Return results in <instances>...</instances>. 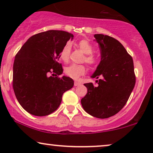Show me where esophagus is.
Instances as JSON below:
<instances>
[{
  "label": "esophagus",
  "mask_w": 153,
  "mask_h": 153,
  "mask_svg": "<svg viewBox=\"0 0 153 153\" xmlns=\"http://www.w3.org/2000/svg\"><path fill=\"white\" fill-rule=\"evenodd\" d=\"M80 84H81V83L78 82V81H74V86H78V85H79Z\"/></svg>",
  "instance_id": "obj_1"
}]
</instances>
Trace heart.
I'll return each instance as SVG.
<instances>
[{
    "instance_id": "1",
    "label": "heart",
    "mask_w": 153,
    "mask_h": 153,
    "mask_svg": "<svg viewBox=\"0 0 153 153\" xmlns=\"http://www.w3.org/2000/svg\"><path fill=\"white\" fill-rule=\"evenodd\" d=\"M79 47L85 54L83 58V61L86 62L90 65H95L97 63V58L93 55L94 51L93 45L91 42L86 39H82L78 43ZM71 53V47L70 44H66L62 48L60 53V58L64 62H67L70 58ZM86 72V68L83 65L72 64L65 68V73L74 79H78L81 76H82Z\"/></svg>"
}]
</instances>
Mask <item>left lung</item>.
<instances>
[{
    "label": "left lung",
    "mask_w": 153,
    "mask_h": 153,
    "mask_svg": "<svg viewBox=\"0 0 153 153\" xmlns=\"http://www.w3.org/2000/svg\"><path fill=\"white\" fill-rule=\"evenodd\" d=\"M99 44L101 61L92 78L98 79L97 87L85 83L88 93L81 100L83 109L92 116L107 118L126 104L136 83L131 56L120 42L102 34L94 35Z\"/></svg>",
    "instance_id": "obj_1"
}]
</instances>
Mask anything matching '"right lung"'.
<instances>
[{"mask_svg": "<svg viewBox=\"0 0 153 153\" xmlns=\"http://www.w3.org/2000/svg\"><path fill=\"white\" fill-rule=\"evenodd\" d=\"M73 37L62 30L37 33L16 53L12 86L19 103L29 114L36 116L51 114L60 106L65 92L74 85L72 79L58 76L63 70L58 62L62 49Z\"/></svg>", "mask_w": 153, "mask_h": 153, "instance_id": "right-lung-1", "label": "right lung"}]
</instances>
